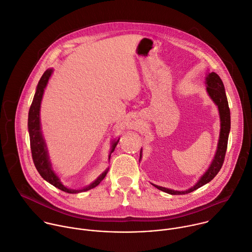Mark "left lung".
<instances>
[{
	"label": "left lung",
	"mask_w": 252,
	"mask_h": 252,
	"mask_svg": "<svg viewBox=\"0 0 252 252\" xmlns=\"http://www.w3.org/2000/svg\"><path fill=\"white\" fill-rule=\"evenodd\" d=\"M206 85H207V92L211 99L215 102V104L218 106L219 113H220V138L218 142V147L215 157L209 167V169L205 172V174L198 179V181L189 189L186 190H175L168 188L160 187L155 184H152L155 188L158 189L165 191L170 194H185L191 192L198 188L203 187L204 185L210 183L220 172L221 169V166L224 161L225 152L227 148V141H228V135L230 131V111L228 107L227 98L224 90V85L222 83V80L216 72H209L206 77ZM142 158V149L140 151V160Z\"/></svg>",
	"instance_id": "left-lung-1"
}]
</instances>
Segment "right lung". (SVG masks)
I'll use <instances>...</instances> for the list:
<instances>
[{
	"label": "right lung",
	"mask_w": 252,
	"mask_h": 252,
	"mask_svg": "<svg viewBox=\"0 0 252 252\" xmlns=\"http://www.w3.org/2000/svg\"><path fill=\"white\" fill-rule=\"evenodd\" d=\"M53 71H54L53 68H48L44 71V73L40 77V79L37 83L36 89H35V93H34V96H33V99H32V102L30 111H29L28 129H29V134H30L32 156L33 164H34L37 172L39 173V175L41 176V178L43 180H45L50 185L55 186L56 188L63 190L65 192L78 193V192L89 190V189L95 188L96 186H98L100 184V182H101L105 178V176L107 175L109 168H107L101 175L97 177V179L94 180L90 185H88V186H86L82 189H69V188L65 187L62 183L60 177L53 170L52 163H50L49 156H48L46 143H45V140H44L42 132H41L40 116H39L41 99H42V96H43V93H44V89L47 85L48 79L50 78V76H52V74H53ZM118 142H119V139L112 141L111 150H110V153H109V156H108L109 160H110L111 154L114 152L115 147L117 146Z\"/></svg>",
	"instance_id": "1"
}]
</instances>
